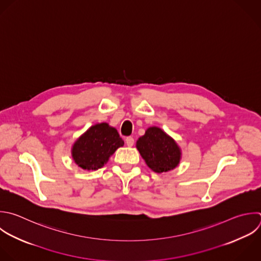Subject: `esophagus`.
<instances>
[{"mask_svg":"<svg viewBox=\"0 0 261 261\" xmlns=\"http://www.w3.org/2000/svg\"><path fill=\"white\" fill-rule=\"evenodd\" d=\"M125 143H126V145H127L128 147H133L134 144H135V140H134V138H132V137H127V138L125 139Z\"/></svg>","mask_w":261,"mask_h":261,"instance_id":"esophagus-1","label":"esophagus"}]
</instances>
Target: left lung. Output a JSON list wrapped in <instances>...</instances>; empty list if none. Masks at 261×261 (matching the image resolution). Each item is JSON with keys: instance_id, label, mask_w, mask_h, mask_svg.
<instances>
[{"instance_id": "8db88e82", "label": "left lung", "mask_w": 261, "mask_h": 261, "mask_svg": "<svg viewBox=\"0 0 261 261\" xmlns=\"http://www.w3.org/2000/svg\"><path fill=\"white\" fill-rule=\"evenodd\" d=\"M136 147L149 168L157 173L174 169L181 159L177 143L158 126L148 127L138 139Z\"/></svg>"}]
</instances>
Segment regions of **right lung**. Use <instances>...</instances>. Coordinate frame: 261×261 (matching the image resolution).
<instances>
[{"instance_id": "1", "label": "right lung", "mask_w": 261, "mask_h": 261, "mask_svg": "<svg viewBox=\"0 0 261 261\" xmlns=\"http://www.w3.org/2000/svg\"><path fill=\"white\" fill-rule=\"evenodd\" d=\"M123 145L124 142L115 127L107 122L96 123L76 139L71 148V156L81 168L97 170Z\"/></svg>"}]
</instances>
